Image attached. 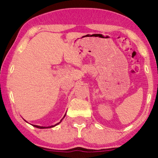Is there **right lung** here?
<instances>
[{
	"mask_svg": "<svg viewBox=\"0 0 158 158\" xmlns=\"http://www.w3.org/2000/svg\"><path fill=\"white\" fill-rule=\"evenodd\" d=\"M65 116H66V114H64V117H63V118L61 119V120H60V122H59V123H56V125H54V126H48V127H45V126H44H44H36V125H32V126H33L34 127H35V128H52V127H54V126H57V125H59V123H60L61 122V121H62V119L64 118V117H65ZM25 121H26V120H25ZM26 122H27V121H26Z\"/></svg>",
	"mask_w": 158,
	"mask_h": 158,
	"instance_id": "1",
	"label": "right lung"
}]
</instances>
